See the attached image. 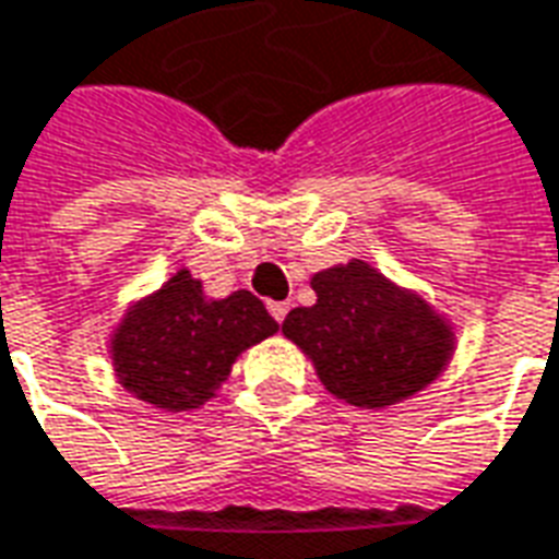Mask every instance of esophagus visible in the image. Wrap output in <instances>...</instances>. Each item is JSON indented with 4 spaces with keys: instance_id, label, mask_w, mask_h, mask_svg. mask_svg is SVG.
<instances>
[{
    "instance_id": "34e87169",
    "label": "esophagus",
    "mask_w": 559,
    "mask_h": 559,
    "mask_svg": "<svg viewBox=\"0 0 559 559\" xmlns=\"http://www.w3.org/2000/svg\"><path fill=\"white\" fill-rule=\"evenodd\" d=\"M287 311H290V306H287V302H269V314L278 320V323L287 318Z\"/></svg>"
}]
</instances>
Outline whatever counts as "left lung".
I'll list each match as a JSON object with an SVG mask.
<instances>
[{
  "instance_id": "left-lung-1",
  "label": "left lung",
  "mask_w": 559,
  "mask_h": 559,
  "mask_svg": "<svg viewBox=\"0 0 559 559\" xmlns=\"http://www.w3.org/2000/svg\"><path fill=\"white\" fill-rule=\"evenodd\" d=\"M311 290L318 302L293 308L281 333L335 400L388 408L429 388L454 357L451 320L366 260L311 275Z\"/></svg>"
}]
</instances>
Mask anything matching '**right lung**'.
<instances>
[{"instance_id":"right-lung-1","label":"right lung","mask_w":559,"mask_h":559,"mask_svg":"<svg viewBox=\"0 0 559 559\" xmlns=\"http://www.w3.org/2000/svg\"><path fill=\"white\" fill-rule=\"evenodd\" d=\"M278 333L251 290L212 299L190 269L127 308L108 354L120 388L163 412H190L212 400L248 347Z\"/></svg>"}]
</instances>
